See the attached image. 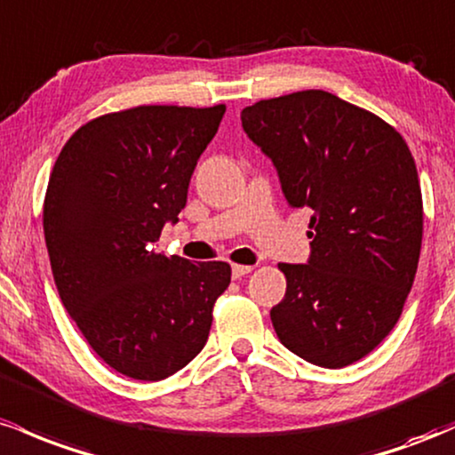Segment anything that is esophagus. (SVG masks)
<instances>
[{
  "label": "esophagus",
  "instance_id": "obj_1",
  "mask_svg": "<svg viewBox=\"0 0 455 455\" xmlns=\"http://www.w3.org/2000/svg\"><path fill=\"white\" fill-rule=\"evenodd\" d=\"M251 270H253V267H247V264H234V267H232V277L234 279H241L247 273H251Z\"/></svg>",
  "mask_w": 455,
  "mask_h": 455
}]
</instances>
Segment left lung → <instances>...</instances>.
Wrapping results in <instances>:
<instances>
[{"label": "left lung", "instance_id": "8db88e82", "mask_svg": "<svg viewBox=\"0 0 455 455\" xmlns=\"http://www.w3.org/2000/svg\"><path fill=\"white\" fill-rule=\"evenodd\" d=\"M241 120L290 206L311 211L307 264H279L288 288L270 309L275 333L314 365L355 363L391 333L415 282V159L391 124L323 90L259 100Z\"/></svg>", "mask_w": 455, "mask_h": 455}]
</instances>
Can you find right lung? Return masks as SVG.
<instances>
[{
    "instance_id": "1",
    "label": "right lung",
    "mask_w": 455,
    "mask_h": 455,
    "mask_svg": "<svg viewBox=\"0 0 455 455\" xmlns=\"http://www.w3.org/2000/svg\"><path fill=\"white\" fill-rule=\"evenodd\" d=\"M226 105H141L90 120L51 172L43 228L55 285L92 350L120 374L163 380L206 344L228 262L155 251L185 208Z\"/></svg>"
}]
</instances>
